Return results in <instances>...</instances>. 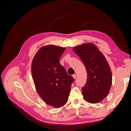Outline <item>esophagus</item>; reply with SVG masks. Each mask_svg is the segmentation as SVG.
<instances>
[{"instance_id":"obj_1","label":"esophagus","mask_w":131,"mask_h":131,"mask_svg":"<svg viewBox=\"0 0 131 131\" xmlns=\"http://www.w3.org/2000/svg\"><path fill=\"white\" fill-rule=\"evenodd\" d=\"M76 74H73L72 75V77H73V78H74V79H75V78H76Z\"/></svg>"}]
</instances>
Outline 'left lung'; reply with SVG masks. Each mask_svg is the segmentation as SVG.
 Here are the masks:
<instances>
[{
    "label": "left lung",
    "mask_w": 131,
    "mask_h": 131,
    "mask_svg": "<svg viewBox=\"0 0 131 131\" xmlns=\"http://www.w3.org/2000/svg\"><path fill=\"white\" fill-rule=\"evenodd\" d=\"M73 50L87 70V82L82 88L84 100L92 104L100 102L108 94L112 84L111 71L106 59L93 43L80 45Z\"/></svg>",
    "instance_id": "obj_1"
}]
</instances>
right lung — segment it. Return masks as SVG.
<instances>
[{"instance_id": "right-lung-1", "label": "right lung", "mask_w": 131, "mask_h": 131, "mask_svg": "<svg viewBox=\"0 0 131 131\" xmlns=\"http://www.w3.org/2000/svg\"><path fill=\"white\" fill-rule=\"evenodd\" d=\"M65 48L49 45L41 48L33 58L32 74L37 93L48 105L56 108L68 100L74 78L60 63Z\"/></svg>"}]
</instances>
